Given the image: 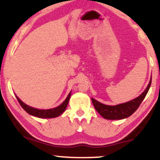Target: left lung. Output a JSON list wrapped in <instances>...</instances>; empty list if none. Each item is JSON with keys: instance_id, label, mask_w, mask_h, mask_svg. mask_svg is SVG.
<instances>
[{"instance_id": "1", "label": "left lung", "mask_w": 160, "mask_h": 160, "mask_svg": "<svg viewBox=\"0 0 160 160\" xmlns=\"http://www.w3.org/2000/svg\"><path fill=\"white\" fill-rule=\"evenodd\" d=\"M150 85H151V80H150L148 87L146 88L144 92L136 98L126 102V103L117 104L115 106H109L106 104H102L98 101L92 98L93 105L99 114L102 115L104 119L107 120H122V119L127 118L131 116L138 108L140 104L146 96L147 93L149 90Z\"/></svg>"}]
</instances>
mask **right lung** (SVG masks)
<instances>
[{
	"mask_svg": "<svg viewBox=\"0 0 160 160\" xmlns=\"http://www.w3.org/2000/svg\"><path fill=\"white\" fill-rule=\"evenodd\" d=\"M71 92L69 93V95H68V97L66 98L65 102H64L61 105L58 106L57 108L49 110L36 109V108H32L30 107V106L25 104V103H23L17 96H16V98H17L18 102H19L22 108L28 113H29V114L34 116V117H40V118H54V117H57L59 115H61L62 113L65 111L66 108H67L68 106V104L70 97H71Z\"/></svg>",
	"mask_w": 160,
	"mask_h": 160,
	"instance_id": "add662e5",
	"label": "right lung"
}]
</instances>
